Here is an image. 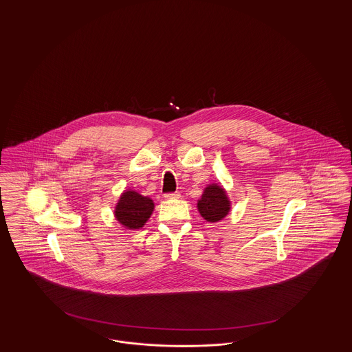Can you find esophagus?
Instances as JSON below:
<instances>
[{
	"label": "esophagus",
	"mask_w": 352,
	"mask_h": 352,
	"mask_svg": "<svg viewBox=\"0 0 352 352\" xmlns=\"http://www.w3.org/2000/svg\"><path fill=\"white\" fill-rule=\"evenodd\" d=\"M165 198L166 199H178V198H181V194L179 192H170V194L165 195Z\"/></svg>",
	"instance_id": "esophagus-1"
}]
</instances>
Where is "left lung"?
<instances>
[{
  "instance_id": "1",
  "label": "left lung",
  "mask_w": 352,
  "mask_h": 352,
  "mask_svg": "<svg viewBox=\"0 0 352 352\" xmlns=\"http://www.w3.org/2000/svg\"><path fill=\"white\" fill-rule=\"evenodd\" d=\"M201 218L208 223H218L231 211V199L220 184H207L197 203Z\"/></svg>"
}]
</instances>
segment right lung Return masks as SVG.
<instances>
[{
    "mask_svg": "<svg viewBox=\"0 0 352 352\" xmlns=\"http://www.w3.org/2000/svg\"><path fill=\"white\" fill-rule=\"evenodd\" d=\"M154 211V201L141 195L135 190L128 188L120 195L115 206V218L124 230H141Z\"/></svg>",
    "mask_w": 352,
    "mask_h": 352,
    "instance_id": "1",
    "label": "right lung"
}]
</instances>
